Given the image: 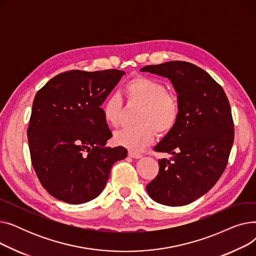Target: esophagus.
<instances>
[{
  "label": "esophagus",
  "instance_id": "1",
  "mask_svg": "<svg viewBox=\"0 0 256 256\" xmlns=\"http://www.w3.org/2000/svg\"><path fill=\"white\" fill-rule=\"evenodd\" d=\"M128 156H130V158H142V154H141L136 152H132V150L128 152Z\"/></svg>",
  "mask_w": 256,
  "mask_h": 256
}]
</instances>
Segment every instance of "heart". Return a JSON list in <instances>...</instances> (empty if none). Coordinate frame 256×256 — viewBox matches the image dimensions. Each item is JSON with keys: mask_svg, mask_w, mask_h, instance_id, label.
<instances>
[{"mask_svg": "<svg viewBox=\"0 0 256 256\" xmlns=\"http://www.w3.org/2000/svg\"><path fill=\"white\" fill-rule=\"evenodd\" d=\"M128 104L141 106L136 126H128L115 132L114 142L132 152H141L154 138V130L164 135L176 126L180 117V104L160 80L144 76L128 80L124 87ZM124 112V102L118 94H110L102 104L106 122L116 128Z\"/></svg>", "mask_w": 256, "mask_h": 256, "instance_id": "b5f03b06", "label": "heart"}]
</instances>
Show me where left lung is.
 <instances>
[{
	"label": "left lung",
	"instance_id": "obj_1",
	"mask_svg": "<svg viewBox=\"0 0 256 256\" xmlns=\"http://www.w3.org/2000/svg\"><path fill=\"white\" fill-rule=\"evenodd\" d=\"M140 70L168 78L180 104L176 126L154 147L173 156L158 160V173L146 191L158 204H189L212 189L228 163L234 139L230 102L216 80L192 63L170 61Z\"/></svg>",
	"mask_w": 256,
	"mask_h": 256
}]
</instances>
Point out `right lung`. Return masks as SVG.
<instances>
[{
	"instance_id": "add662e5",
	"label": "right lung",
	"mask_w": 256,
	"mask_h": 256,
	"mask_svg": "<svg viewBox=\"0 0 256 256\" xmlns=\"http://www.w3.org/2000/svg\"><path fill=\"white\" fill-rule=\"evenodd\" d=\"M124 74L118 70H70L36 93L28 134L32 166L44 189L70 204L98 197L122 146L106 147L112 132L100 104Z\"/></svg>"
}]
</instances>
